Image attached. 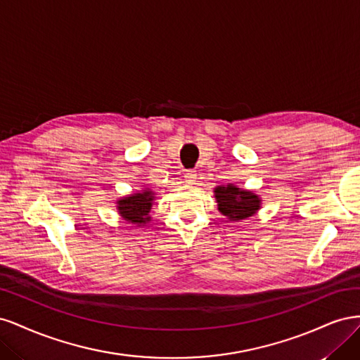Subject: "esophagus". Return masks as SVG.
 <instances>
[{
  "label": "esophagus",
  "mask_w": 360,
  "mask_h": 360,
  "mask_svg": "<svg viewBox=\"0 0 360 360\" xmlns=\"http://www.w3.org/2000/svg\"><path fill=\"white\" fill-rule=\"evenodd\" d=\"M184 180H186V183H189V184H193L195 181H197V172L186 171L184 172Z\"/></svg>",
  "instance_id": "34e87169"
}]
</instances>
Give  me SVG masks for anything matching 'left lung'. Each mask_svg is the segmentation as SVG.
<instances>
[{"label": "left lung", "mask_w": 360, "mask_h": 360, "mask_svg": "<svg viewBox=\"0 0 360 360\" xmlns=\"http://www.w3.org/2000/svg\"><path fill=\"white\" fill-rule=\"evenodd\" d=\"M217 210L226 221L242 222L261 209V197L254 191H248L236 186L234 183L219 184L213 189Z\"/></svg>", "instance_id": "obj_1"}]
</instances>
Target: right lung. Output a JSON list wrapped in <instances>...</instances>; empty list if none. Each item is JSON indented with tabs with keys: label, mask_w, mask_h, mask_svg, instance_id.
Masks as SVG:
<instances>
[{
	"label": "right lung",
	"mask_w": 360,
	"mask_h": 360,
	"mask_svg": "<svg viewBox=\"0 0 360 360\" xmlns=\"http://www.w3.org/2000/svg\"><path fill=\"white\" fill-rule=\"evenodd\" d=\"M156 200V192L148 188L117 200V212L122 219L136 226H144L151 221V207Z\"/></svg>",
	"instance_id": "add662e5"
}]
</instances>
